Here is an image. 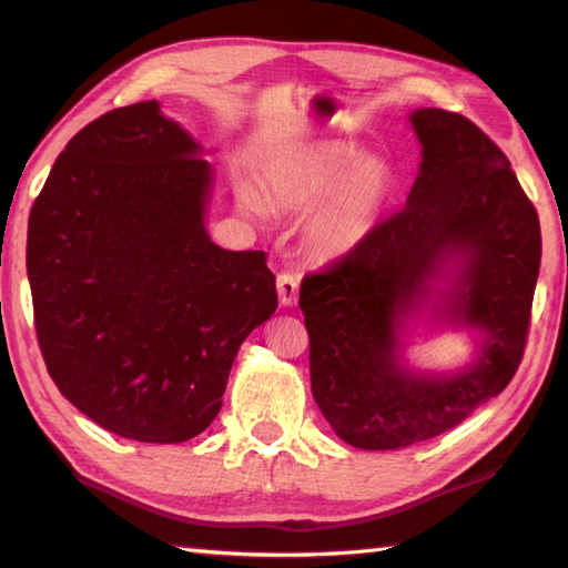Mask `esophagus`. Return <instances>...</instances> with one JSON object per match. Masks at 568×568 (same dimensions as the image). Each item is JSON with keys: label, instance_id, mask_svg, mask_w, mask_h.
<instances>
[{"label": "esophagus", "instance_id": "esophagus-1", "mask_svg": "<svg viewBox=\"0 0 568 568\" xmlns=\"http://www.w3.org/2000/svg\"><path fill=\"white\" fill-rule=\"evenodd\" d=\"M276 292H280V302L284 306H294L298 296V274L280 272V276H276Z\"/></svg>", "mask_w": 568, "mask_h": 568}]
</instances>
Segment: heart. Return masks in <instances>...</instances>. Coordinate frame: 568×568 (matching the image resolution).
I'll return each mask as SVG.
<instances>
[{"mask_svg": "<svg viewBox=\"0 0 568 568\" xmlns=\"http://www.w3.org/2000/svg\"><path fill=\"white\" fill-rule=\"evenodd\" d=\"M270 197L286 210H307L306 247L316 256L348 254L368 240L393 190V173L381 158H361L341 141L284 148L264 170ZM242 205L260 212V200L242 190Z\"/></svg>", "mask_w": 568, "mask_h": 568, "instance_id": "b5f03b06", "label": "heart"}]
</instances>
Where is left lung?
<instances>
[{
    "label": "left lung",
    "mask_w": 568,
    "mask_h": 568,
    "mask_svg": "<svg viewBox=\"0 0 568 568\" xmlns=\"http://www.w3.org/2000/svg\"><path fill=\"white\" fill-rule=\"evenodd\" d=\"M410 123L423 160L405 207L298 288L314 400L361 450L430 440L507 388L541 262L539 215L507 155L459 113L417 109ZM445 268L454 276L438 313L484 341L473 367L413 374L399 363L402 318Z\"/></svg>",
    "instance_id": "left-lung-1"
}]
</instances>
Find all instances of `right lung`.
I'll return each mask as SVG.
<instances>
[{
	"instance_id": "right-lung-1",
	"label": "right lung",
	"mask_w": 568,
	"mask_h": 568,
	"mask_svg": "<svg viewBox=\"0 0 568 568\" xmlns=\"http://www.w3.org/2000/svg\"><path fill=\"white\" fill-rule=\"evenodd\" d=\"M200 153L158 101L115 109L71 138L29 212L49 376L128 440L205 430L242 341L276 308L264 252L210 240L212 165Z\"/></svg>"
}]
</instances>
